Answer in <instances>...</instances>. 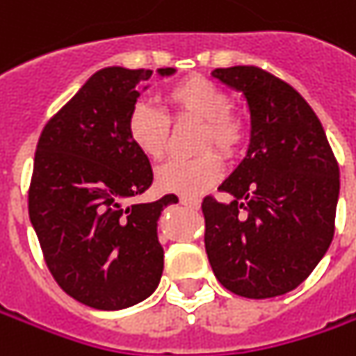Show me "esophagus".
<instances>
[{"label": "esophagus", "instance_id": "1", "mask_svg": "<svg viewBox=\"0 0 356 356\" xmlns=\"http://www.w3.org/2000/svg\"><path fill=\"white\" fill-rule=\"evenodd\" d=\"M180 204L186 206V208H190V210H198L200 208L198 198H188V196H182V198H180Z\"/></svg>", "mask_w": 356, "mask_h": 356}]
</instances>
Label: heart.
Returning <instances> with one entry per match:
<instances>
[{
  "mask_svg": "<svg viewBox=\"0 0 356 356\" xmlns=\"http://www.w3.org/2000/svg\"><path fill=\"white\" fill-rule=\"evenodd\" d=\"M174 120H200L198 156L174 158L160 166L156 182L162 190L196 196L222 176V158L208 148L216 146L224 156H236L248 140V120L232 111V97L224 87L202 75H188L164 92ZM127 134L136 150L150 160L164 156L170 140V118L148 103H136L127 115Z\"/></svg>",
  "mask_w": 356,
  "mask_h": 356,
  "instance_id": "1",
  "label": "heart"
}]
</instances>
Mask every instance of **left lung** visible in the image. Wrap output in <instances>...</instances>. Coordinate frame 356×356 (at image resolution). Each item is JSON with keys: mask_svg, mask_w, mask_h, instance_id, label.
Wrapping results in <instances>:
<instances>
[{"mask_svg": "<svg viewBox=\"0 0 356 356\" xmlns=\"http://www.w3.org/2000/svg\"><path fill=\"white\" fill-rule=\"evenodd\" d=\"M212 76L245 97L252 140L220 186L234 200H202L206 253L232 293L277 297L307 280L333 241L339 164L313 108L280 76L253 65Z\"/></svg>", "mask_w": 356, "mask_h": 356, "instance_id": "8db88e82", "label": "left lung"}]
</instances>
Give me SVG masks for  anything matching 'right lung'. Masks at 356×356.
I'll list each match as a JSON object with an SVG mask.
<instances>
[{
    "label": "right lung",
    "instance_id": "1",
    "mask_svg": "<svg viewBox=\"0 0 356 356\" xmlns=\"http://www.w3.org/2000/svg\"><path fill=\"white\" fill-rule=\"evenodd\" d=\"M172 75L174 69H158ZM148 69L97 71L49 118L35 150L29 218L51 275L83 305L115 311L156 289L164 250L160 212L174 194L130 204L154 180L127 134V115Z\"/></svg>",
    "mask_w": 356,
    "mask_h": 356
}]
</instances>
